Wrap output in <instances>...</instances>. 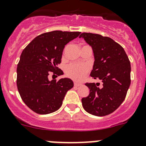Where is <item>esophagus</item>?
Masks as SVG:
<instances>
[{"instance_id": "34e87169", "label": "esophagus", "mask_w": 146, "mask_h": 146, "mask_svg": "<svg viewBox=\"0 0 146 146\" xmlns=\"http://www.w3.org/2000/svg\"><path fill=\"white\" fill-rule=\"evenodd\" d=\"M81 84H80V83H77V82L74 83V86H76V87L81 86Z\"/></svg>"}]
</instances>
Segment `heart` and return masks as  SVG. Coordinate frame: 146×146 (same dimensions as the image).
I'll return each instance as SVG.
<instances>
[{"instance_id":"1","label":"heart","mask_w":146,"mask_h":146,"mask_svg":"<svg viewBox=\"0 0 146 146\" xmlns=\"http://www.w3.org/2000/svg\"><path fill=\"white\" fill-rule=\"evenodd\" d=\"M89 71V67L85 64L71 63L65 68V74L68 77L80 81L84 78L85 76Z\"/></svg>"}]
</instances>
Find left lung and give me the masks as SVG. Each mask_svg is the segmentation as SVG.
<instances>
[{"instance_id": "8db88e82", "label": "left lung", "mask_w": 146, "mask_h": 146, "mask_svg": "<svg viewBox=\"0 0 146 146\" xmlns=\"http://www.w3.org/2000/svg\"><path fill=\"white\" fill-rule=\"evenodd\" d=\"M83 38L92 48L94 57L90 76L102 82L86 83L89 94L81 99L89 113L104 116L115 111L124 100L130 85V62L123 47L112 38L99 34L83 33Z\"/></svg>"}]
</instances>
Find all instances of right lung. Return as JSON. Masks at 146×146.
I'll return each instance as SVG.
<instances>
[{"mask_svg": "<svg viewBox=\"0 0 146 146\" xmlns=\"http://www.w3.org/2000/svg\"><path fill=\"white\" fill-rule=\"evenodd\" d=\"M80 32L54 31L40 34L25 48L17 68V85L26 106L38 114L57 111L73 82L68 78L49 81L52 73L63 75L57 68L61 62L65 46Z\"/></svg>", "mask_w": 146, "mask_h": 146, "instance_id": "1", "label": "right lung"}]
</instances>
